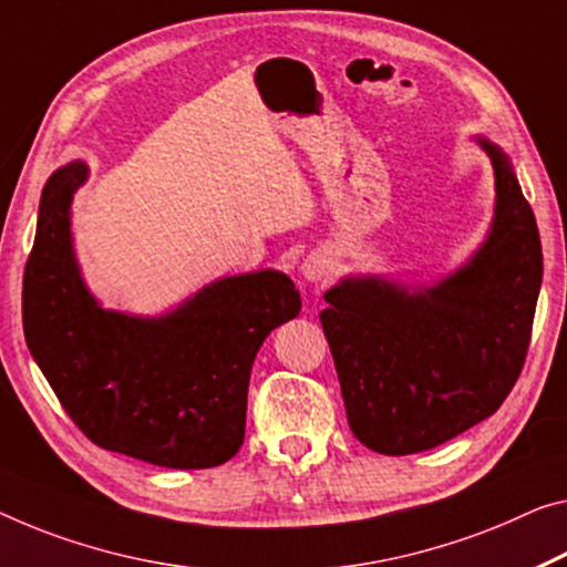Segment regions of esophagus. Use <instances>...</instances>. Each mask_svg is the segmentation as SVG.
Listing matches in <instances>:
<instances>
[{"label": "esophagus", "instance_id": "1", "mask_svg": "<svg viewBox=\"0 0 567 567\" xmlns=\"http://www.w3.org/2000/svg\"><path fill=\"white\" fill-rule=\"evenodd\" d=\"M329 271H332V268H329V260L321 258V256H309V258L301 264L303 278H307V281H313V284L324 281V278L329 276Z\"/></svg>", "mask_w": 567, "mask_h": 567}]
</instances>
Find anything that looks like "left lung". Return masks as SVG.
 <instances>
[{"label": "left lung", "instance_id": "left-lung-1", "mask_svg": "<svg viewBox=\"0 0 567 567\" xmlns=\"http://www.w3.org/2000/svg\"><path fill=\"white\" fill-rule=\"evenodd\" d=\"M494 167L486 240L433 286L347 276L319 313L357 441L385 456L435 449L496 413L525 364L543 284L533 207L509 156Z\"/></svg>", "mask_w": 567, "mask_h": 567}]
</instances>
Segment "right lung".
I'll use <instances>...</instances> for the list:
<instances>
[{
	"label": "right lung",
	"mask_w": 567,
	"mask_h": 567,
	"mask_svg": "<svg viewBox=\"0 0 567 567\" xmlns=\"http://www.w3.org/2000/svg\"><path fill=\"white\" fill-rule=\"evenodd\" d=\"M85 162L50 174L22 278L32 360L95 446L154 466L210 468L246 435L250 368L264 339L301 311L281 271L207 284L159 317L103 309L83 281L71 205Z\"/></svg>",
	"instance_id": "1"
}]
</instances>
